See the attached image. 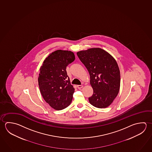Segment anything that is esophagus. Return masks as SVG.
Listing matches in <instances>:
<instances>
[{
  "mask_svg": "<svg viewBox=\"0 0 152 152\" xmlns=\"http://www.w3.org/2000/svg\"><path fill=\"white\" fill-rule=\"evenodd\" d=\"M77 87L78 89H80V88H83V85H77Z\"/></svg>",
  "mask_w": 152,
  "mask_h": 152,
  "instance_id": "34e87169",
  "label": "esophagus"
}]
</instances>
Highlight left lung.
<instances>
[{"label": "left lung", "mask_w": 152, "mask_h": 152, "mask_svg": "<svg viewBox=\"0 0 152 152\" xmlns=\"http://www.w3.org/2000/svg\"><path fill=\"white\" fill-rule=\"evenodd\" d=\"M77 55L90 76L93 93L88 98L90 103L99 108L109 106L120 91L121 76L117 62L109 53L100 48L79 51Z\"/></svg>", "instance_id": "8db88e82"}]
</instances>
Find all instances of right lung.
<instances>
[{
    "label": "right lung",
    "mask_w": 152,
    "mask_h": 152,
    "mask_svg": "<svg viewBox=\"0 0 152 152\" xmlns=\"http://www.w3.org/2000/svg\"><path fill=\"white\" fill-rule=\"evenodd\" d=\"M74 53L56 50L50 53L40 68L38 82L44 100L56 110H62L72 101L75 88L71 85L66 67L75 60Z\"/></svg>",
    "instance_id": "1"
}]
</instances>
